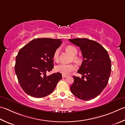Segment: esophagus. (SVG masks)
Wrapping results in <instances>:
<instances>
[{
    "label": "esophagus",
    "instance_id": "esophagus-1",
    "mask_svg": "<svg viewBox=\"0 0 125 125\" xmlns=\"http://www.w3.org/2000/svg\"><path fill=\"white\" fill-rule=\"evenodd\" d=\"M67 75H62V78H67Z\"/></svg>",
    "mask_w": 125,
    "mask_h": 125
}]
</instances>
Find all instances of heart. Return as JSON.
<instances>
[{"instance_id":"b5f03b06","label":"heart","mask_w":125,"mask_h":125,"mask_svg":"<svg viewBox=\"0 0 125 125\" xmlns=\"http://www.w3.org/2000/svg\"><path fill=\"white\" fill-rule=\"evenodd\" d=\"M66 50L73 55V60L76 62H80V58L77 56L78 50L75 47L71 45H69L65 47ZM60 57V49H57L55 51L53 55V60L56 61H58ZM76 69V67L73 64H64V63H60L56 65L55 67V70L57 72L60 73L63 75H67L70 72L74 71Z\"/></svg>"}]
</instances>
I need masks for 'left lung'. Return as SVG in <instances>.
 <instances>
[{
  "instance_id": "8db88e82",
  "label": "left lung",
  "mask_w": 125,
  "mask_h": 125,
  "mask_svg": "<svg viewBox=\"0 0 125 125\" xmlns=\"http://www.w3.org/2000/svg\"><path fill=\"white\" fill-rule=\"evenodd\" d=\"M69 41L80 47L83 58L78 71L82 78L73 76L74 83L70 91L82 100L94 98L107 85L110 75L112 65L108 52L98 42L87 38Z\"/></svg>"
}]
</instances>
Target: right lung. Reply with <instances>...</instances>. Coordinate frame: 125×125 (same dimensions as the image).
<instances>
[{"mask_svg": "<svg viewBox=\"0 0 125 125\" xmlns=\"http://www.w3.org/2000/svg\"><path fill=\"white\" fill-rule=\"evenodd\" d=\"M61 44L60 39L37 38L20 50L15 70L20 86L27 94L36 98L48 96L62 79L60 73L46 75L53 68V53Z\"/></svg>", "mask_w": 125, "mask_h": 125, "instance_id": "right-lung-1", "label": "right lung"}]
</instances>
